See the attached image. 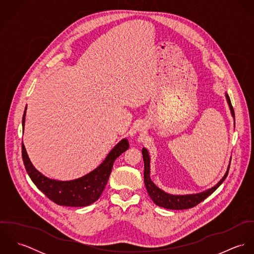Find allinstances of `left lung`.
Returning a JSON list of instances; mask_svg holds the SVG:
<instances>
[{
  "instance_id": "obj_1",
  "label": "left lung",
  "mask_w": 254,
  "mask_h": 254,
  "mask_svg": "<svg viewBox=\"0 0 254 254\" xmlns=\"http://www.w3.org/2000/svg\"><path fill=\"white\" fill-rule=\"evenodd\" d=\"M226 99L228 101L229 107L231 109L232 115L235 118V111L234 108L231 104V100L229 98V96L226 94ZM143 153V158H144V163H145V172H144V182H145V188L147 190L148 195L150 196V198L153 200V202L161 207L167 208V209H172V210H182V209H189L191 208L195 205H197L198 203H200L202 200H204L207 196H209L212 192H214L216 190L218 187L224 182L226 179V177L228 176L229 173V169L230 166L228 167V170L226 172V174L224 175V177L222 178V180L218 183L216 186H214L213 188H211L210 190H207L203 192L200 193H196V194H187V195H173V194H169L165 191H163L162 190H160L159 188H157L153 182L151 181L150 177H149V156L147 153V150L145 148H143L142 150Z\"/></svg>"
}]
</instances>
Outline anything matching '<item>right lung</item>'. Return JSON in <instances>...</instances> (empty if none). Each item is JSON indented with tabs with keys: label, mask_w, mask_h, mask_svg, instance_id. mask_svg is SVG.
Masks as SVG:
<instances>
[{
	"label": "right lung",
	"mask_w": 254,
	"mask_h": 254,
	"mask_svg": "<svg viewBox=\"0 0 254 254\" xmlns=\"http://www.w3.org/2000/svg\"><path fill=\"white\" fill-rule=\"evenodd\" d=\"M24 122L25 111L22 117L23 127ZM128 147L127 140H122L112 148L105 161L98 168L72 181L52 180L38 172L27 155L24 145H22V159L29 177L48 198L59 205L81 207L90 205L99 199L109 181L113 162Z\"/></svg>",
	"instance_id": "right-lung-1"
}]
</instances>
